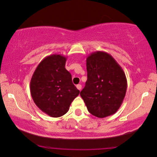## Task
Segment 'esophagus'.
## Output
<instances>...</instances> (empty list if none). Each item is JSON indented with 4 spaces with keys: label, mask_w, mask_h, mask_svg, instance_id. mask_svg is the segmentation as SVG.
I'll use <instances>...</instances> for the list:
<instances>
[{
    "label": "esophagus",
    "mask_w": 157,
    "mask_h": 157,
    "mask_svg": "<svg viewBox=\"0 0 157 157\" xmlns=\"http://www.w3.org/2000/svg\"><path fill=\"white\" fill-rule=\"evenodd\" d=\"M76 88L79 90V91H81V88H82V86H81V84H78V85L76 86Z\"/></svg>",
    "instance_id": "34e87169"
}]
</instances>
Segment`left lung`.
<instances>
[{
  "instance_id": "8db88e82",
  "label": "left lung",
  "mask_w": 157,
  "mask_h": 157,
  "mask_svg": "<svg viewBox=\"0 0 157 157\" xmlns=\"http://www.w3.org/2000/svg\"><path fill=\"white\" fill-rule=\"evenodd\" d=\"M87 81L80 95L88 111L98 118L113 115L125 97V73L108 53L96 51L86 59Z\"/></svg>"
}]
</instances>
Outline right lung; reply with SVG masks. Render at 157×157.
<instances>
[{
  "label": "right lung",
  "mask_w": 157,
  "mask_h": 157,
  "mask_svg": "<svg viewBox=\"0 0 157 157\" xmlns=\"http://www.w3.org/2000/svg\"><path fill=\"white\" fill-rule=\"evenodd\" d=\"M66 59L60 54L46 56L31 79L30 90L34 103L51 117H60L67 113L80 93L73 84L71 74L66 69Z\"/></svg>",
  "instance_id": "right-lung-1"
}]
</instances>
